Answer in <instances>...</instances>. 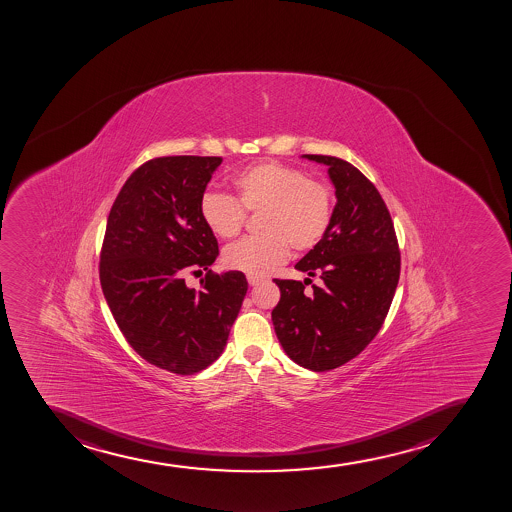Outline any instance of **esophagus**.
I'll return each instance as SVG.
<instances>
[{"label":"esophagus","instance_id":"obj_1","mask_svg":"<svg viewBox=\"0 0 512 512\" xmlns=\"http://www.w3.org/2000/svg\"><path fill=\"white\" fill-rule=\"evenodd\" d=\"M261 281H263V278H259V276L248 275V283L251 286L259 285V283H261Z\"/></svg>","mask_w":512,"mask_h":512}]
</instances>
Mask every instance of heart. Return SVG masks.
I'll use <instances>...</instances> for the list:
<instances>
[{"label": "heart", "mask_w": 512, "mask_h": 512, "mask_svg": "<svg viewBox=\"0 0 512 512\" xmlns=\"http://www.w3.org/2000/svg\"><path fill=\"white\" fill-rule=\"evenodd\" d=\"M234 197L205 192L199 212L212 234L236 237L246 212H259L261 234L227 246V268L264 276L283 263L290 248L296 254L317 248L334 219V190L329 183L308 178L300 168L280 162H259L232 177Z\"/></svg>", "instance_id": "1"}]
</instances>
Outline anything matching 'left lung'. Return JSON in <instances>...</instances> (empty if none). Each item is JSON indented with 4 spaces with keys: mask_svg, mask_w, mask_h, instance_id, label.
Masks as SVG:
<instances>
[{
    "mask_svg": "<svg viewBox=\"0 0 512 512\" xmlns=\"http://www.w3.org/2000/svg\"><path fill=\"white\" fill-rule=\"evenodd\" d=\"M329 167L337 204L330 229L295 268L310 278L275 280L271 318L290 359L323 372L359 356L381 330L398 286L401 253L393 219L374 183L337 156L305 155ZM317 275L312 296L304 285Z\"/></svg>",
    "mask_w": 512,
    "mask_h": 512,
    "instance_id": "obj_1",
    "label": "left lung"
}]
</instances>
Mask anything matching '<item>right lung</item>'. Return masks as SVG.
Here are the masks:
<instances>
[{"instance_id":"right-lung-1","label":"right lung","mask_w":512,"mask_h":512,"mask_svg":"<svg viewBox=\"0 0 512 512\" xmlns=\"http://www.w3.org/2000/svg\"><path fill=\"white\" fill-rule=\"evenodd\" d=\"M221 156H158L119 190L104 234L99 280L128 344L145 361L190 376L226 347L248 281L214 273L219 244L200 217V197ZM206 271L199 291L185 272Z\"/></svg>"}]
</instances>
